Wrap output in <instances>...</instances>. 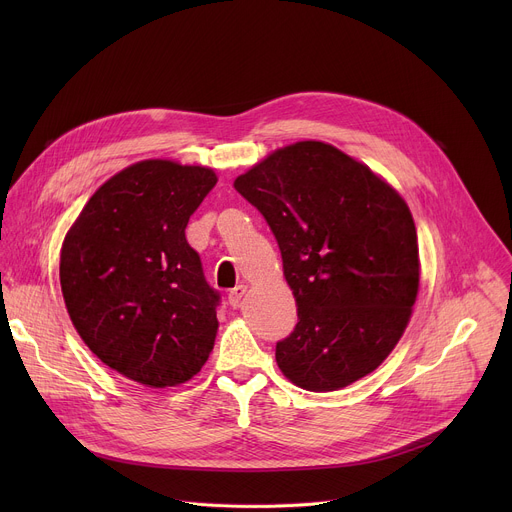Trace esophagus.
Returning a JSON list of instances; mask_svg holds the SVG:
<instances>
[{
  "mask_svg": "<svg viewBox=\"0 0 512 512\" xmlns=\"http://www.w3.org/2000/svg\"><path fill=\"white\" fill-rule=\"evenodd\" d=\"M245 291H247V285H237V287H233L231 291H229V304L233 306V308H237L239 304H241V300H243V296H245Z\"/></svg>",
  "mask_w": 512,
  "mask_h": 512,
  "instance_id": "obj_1",
  "label": "esophagus"
}]
</instances>
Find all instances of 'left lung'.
I'll return each instance as SVG.
<instances>
[{
	"mask_svg": "<svg viewBox=\"0 0 512 512\" xmlns=\"http://www.w3.org/2000/svg\"><path fill=\"white\" fill-rule=\"evenodd\" d=\"M277 239L298 324L275 346L281 373L336 391L373 373L403 336L419 287L405 200L330 143L298 141L235 180Z\"/></svg>",
	"mask_w": 512,
	"mask_h": 512,
	"instance_id": "8db88e82",
	"label": "left lung"
}]
</instances>
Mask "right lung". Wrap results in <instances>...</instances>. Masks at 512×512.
<instances>
[{
    "instance_id": "add662e5",
    "label": "right lung",
    "mask_w": 512,
    "mask_h": 512,
    "mask_svg": "<svg viewBox=\"0 0 512 512\" xmlns=\"http://www.w3.org/2000/svg\"><path fill=\"white\" fill-rule=\"evenodd\" d=\"M214 184L202 166L137 162L91 196L62 243L72 324L109 369L145 387L190 381L214 346L221 294L184 233Z\"/></svg>"
}]
</instances>
